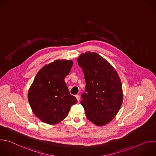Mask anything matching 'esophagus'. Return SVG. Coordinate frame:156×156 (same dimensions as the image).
<instances>
[{
  "instance_id": "34e87169",
  "label": "esophagus",
  "mask_w": 156,
  "mask_h": 156,
  "mask_svg": "<svg viewBox=\"0 0 156 156\" xmlns=\"http://www.w3.org/2000/svg\"><path fill=\"white\" fill-rule=\"evenodd\" d=\"M75 97H76V99H77L78 101L79 102V101H80V96L79 95H75Z\"/></svg>"
}]
</instances>
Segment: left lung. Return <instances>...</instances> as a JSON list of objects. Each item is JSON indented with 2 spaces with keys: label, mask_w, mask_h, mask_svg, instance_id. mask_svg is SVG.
Instances as JSON below:
<instances>
[{
  "label": "left lung",
  "mask_w": 156,
  "mask_h": 156,
  "mask_svg": "<svg viewBox=\"0 0 156 156\" xmlns=\"http://www.w3.org/2000/svg\"><path fill=\"white\" fill-rule=\"evenodd\" d=\"M86 81L81 104L87 118L98 126L116 116L122 103V83L113 66L97 53L86 52L77 59Z\"/></svg>",
  "instance_id": "8db88e82"
}]
</instances>
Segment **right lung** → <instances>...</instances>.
<instances>
[{"mask_svg": "<svg viewBox=\"0 0 156 156\" xmlns=\"http://www.w3.org/2000/svg\"><path fill=\"white\" fill-rule=\"evenodd\" d=\"M73 61L56 60L42 67L36 75L28 92V100L34 115L48 124H56L67 116L77 103L70 95L64 79Z\"/></svg>", "mask_w": 156, "mask_h": 156, "instance_id": "obj_1", "label": "right lung"}]
</instances>
